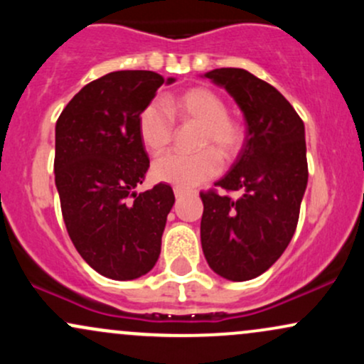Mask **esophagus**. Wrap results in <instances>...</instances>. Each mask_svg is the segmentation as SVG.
<instances>
[{"mask_svg": "<svg viewBox=\"0 0 364 364\" xmlns=\"http://www.w3.org/2000/svg\"><path fill=\"white\" fill-rule=\"evenodd\" d=\"M186 193H188V191L183 190V188H174V196H176L178 200L183 198V196H185Z\"/></svg>", "mask_w": 364, "mask_h": 364, "instance_id": "obj_1", "label": "esophagus"}]
</instances>
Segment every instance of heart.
I'll list each match as a JSON object with an SVG mask.
<instances>
[{
    "label": "heart",
    "mask_w": 364,
    "mask_h": 364,
    "mask_svg": "<svg viewBox=\"0 0 364 364\" xmlns=\"http://www.w3.org/2000/svg\"><path fill=\"white\" fill-rule=\"evenodd\" d=\"M169 111L181 119L202 124L198 147L205 149L193 156L168 154L154 164L157 181L176 188H193L215 176L220 169L219 157L231 159L240 150L243 133L232 119L228 118V106L215 92L205 87H195L169 97ZM139 133L145 149L161 154L168 149L174 135V121L161 104L152 102L140 112ZM214 148V151H210Z\"/></svg>",
    "instance_id": "1"
}]
</instances>
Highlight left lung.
I'll return each mask as SVG.
<instances>
[{
  "instance_id": "1",
  "label": "left lung",
  "mask_w": 364,
  "mask_h": 364,
  "mask_svg": "<svg viewBox=\"0 0 364 364\" xmlns=\"http://www.w3.org/2000/svg\"><path fill=\"white\" fill-rule=\"evenodd\" d=\"M203 77L223 87L243 111L246 135L235 164L215 186L200 193L202 250L208 267L228 281H250L269 270L289 245L308 185L304 124L270 83L241 68Z\"/></svg>"
}]
</instances>
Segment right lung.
I'll return each instance as SVG.
<instances>
[{
	"mask_svg": "<svg viewBox=\"0 0 364 364\" xmlns=\"http://www.w3.org/2000/svg\"><path fill=\"white\" fill-rule=\"evenodd\" d=\"M147 70H121L87 83L56 121L54 181L70 240L95 272L133 281L156 265L173 188L136 193L149 169L140 112L162 83Z\"/></svg>",
	"mask_w": 364,
	"mask_h": 364,
	"instance_id": "obj_1",
	"label": "right lung"
}]
</instances>
